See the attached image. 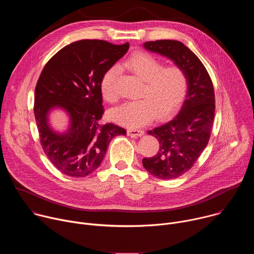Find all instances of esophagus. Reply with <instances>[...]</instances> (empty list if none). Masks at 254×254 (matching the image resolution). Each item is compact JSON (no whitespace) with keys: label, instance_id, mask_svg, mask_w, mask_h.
I'll return each instance as SVG.
<instances>
[{"label":"esophagus","instance_id":"esophagus-1","mask_svg":"<svg viewBox=\"0 0 254 254\" xmlns=\"http://www.w3.org/2000/svg\"><path fill=\"white\" fill-rule=\"evenodd\" d=\"M143 130L141 129H135V128H129L127 129V135L131 136V137H138L143 135Z\"/></svg>","mask_w":254,"mask_h":254}]
</instances>
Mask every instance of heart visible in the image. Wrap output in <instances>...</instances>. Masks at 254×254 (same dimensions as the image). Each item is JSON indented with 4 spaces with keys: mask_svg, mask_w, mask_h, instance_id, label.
I'll list each match as a JSON object with an SVG mask.
<instances>
[{
    "mask_svg": "<svg viewBox=\"0 0 254 254\" xmlns=\"http://www.w3.org/2000/svg\"><path fill=\"white\" fill-rule=\"evenodd\" d=\"M162 65L159 58L144 50H136L126 59L123 66L143 80V85L140 99L128 101L113 111L114 121L128 127H138L156 116H168L182 102L188 88L185 71L178 65ZM118 75V67L113 66L104 72L100 80L101 94L111 103L119 100L116 89Z\"/></svg>",
    "mask_w": 254,
    "mask_h": 254,
    "instance_id": "obj_1",
    "label": "heart"
}]
</instances>
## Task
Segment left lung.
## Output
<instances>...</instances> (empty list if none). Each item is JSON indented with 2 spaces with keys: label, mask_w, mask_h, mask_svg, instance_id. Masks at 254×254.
<instances>
[{
  "label": "left lung",
  "mask_w": 254,
  "mask_h": 254,
  "mask_svg": "<svg viewBox=\"0 0 254 254\" xmlns=\"http://www.w3.org/2000/svg\"><path fill=\"white\" fill-rule=\"evenodd\" d=\"M143 47L173 60L188 79V91L179 114L148 131L158 138L159 152L142 159L144 169L154 177L176 179L193 167L208 144L215 112L213 83L203 63L182 42L157 40L146 42Z\"/></svg>",
  "instance_id": "left-lung-1"
}]
</instances>
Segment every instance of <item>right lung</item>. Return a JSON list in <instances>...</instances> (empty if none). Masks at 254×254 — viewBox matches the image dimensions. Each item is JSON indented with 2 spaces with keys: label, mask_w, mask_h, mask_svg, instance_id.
Here are the masks:
<instances>
[{
  "label": "right lung",
  "mask_w": 254,
  "mask_h": 254,
  "mask_svg": "<svg viewBox=\"0 0 254 254\" xmlns=\"http://www.w3.org/2000/svg\"><path fill=\"white\" fill-rule=\"evenodd\" d=\"M128 48V43L80 40L63 47L44 66L35 88L34 115L44 153L64 175L88 176L100 166L111 140L127 134L125 128L99 121L104 112L101 77ZM56 107L70 119L62 134L48 123L49 113Z\"/></svg>",
  "instance_id": "add662e5"
}]
</instances>
